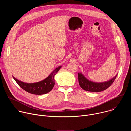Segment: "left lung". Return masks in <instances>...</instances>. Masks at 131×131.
I'll list each match as a JSON object with an SVG mask.
<instances>
[{"label": "left lung", "mask_w": 131, "mask_h": 131, "mask_svg": "<svg viewBox=\"0 0 131 131\" xmlns=\"http://www.w3.org/2000/svg\"><path fill=\"white\" fill-rule=\"evenodd\" d=\"M116 77L117 76L107 82L96 83L88 80L81 73H78L79 84L81 88L84 90L93 92H99L105 90L113 84Z\"/></svg>", "instance_id": "1"}]
</instances>
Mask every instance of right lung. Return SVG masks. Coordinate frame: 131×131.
Listing matches in <instances>:
<instances>
[{"label":"right lung","instance_id":"add662e5","mask_svg":"<svg viewBox=\"0 0 131 131\" xmlns=\"http://www.w3.org/2000/svg\"><path fill=\"white\" fill-rule=\"evenodd\" d=\"M60 66L56 68L45 79L40 82L34 83H27L15 78L13 79L21 88L25 91L35 95H42L51 91L55 84L54 76L61 68Z\"/></svg>","mask_w":131,"mask_h":131}]
</instances>
